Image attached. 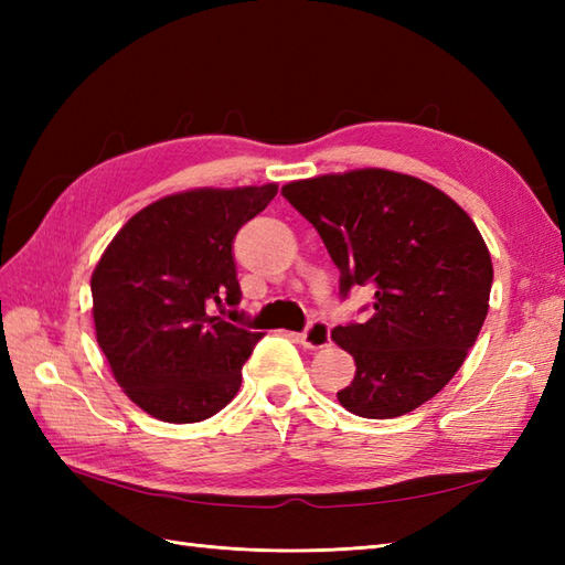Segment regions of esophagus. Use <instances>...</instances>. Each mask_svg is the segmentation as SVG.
I'll return each instance as SVG.
<instances>
[{
	"mask_svg": "<svg viewBox=\"0 0 565 565\" xmlns=\"http://www.w3.org/2000/svg\"><path fill=\"white\" fill-rule=\"evenodd\" d=\"M294 338L296 342H301L306 350H322V347L330 344V326L326 320H313L303 332L294 334Z\"/></svg>",
	"mask_w": 565,
	"mask_h": 565,
	"instance_id": "obj_1",
	"label": "esophagus"
}]
</instances>
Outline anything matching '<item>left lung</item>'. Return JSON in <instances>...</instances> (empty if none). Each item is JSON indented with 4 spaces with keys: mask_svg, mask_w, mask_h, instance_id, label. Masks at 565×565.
I'll return each mask as SVG.
<instances>
[{
    "mask_svg": "<svg viewBox=\"0 0 565 565\" xmlns=\"http://www.w3.org/2000/svg\"><path fill=\"white\" fill-rule=\"evenodd\" d=\"M340 269V294L374 284V316L332 330L354 356L347 411L391 419L447 386L488 316L493 262L459 203L423 179L376 170L281 186Z\"/></svg>",
    "mask_w": 565,
    "mask_h": 565,
    "instance_id": "obj_1",
    "label": "left lung"
}]
</instances>
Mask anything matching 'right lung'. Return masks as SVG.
I'll return each instance as SVG.
<instances>
[{
    "label": "right lung",
    "instance_id": "obj_1",
    "mask_svg": "<svg viewBox=\"0 0 565 565\" xmlns=\"http://www.w3.org/2000/svg\"><path fill=\"white\" fill-rule=\"evenodd\" d=\"M276 184L191 189L138 211L92 274L97 342L118 386L162 423H201L231 403L264 332L211 316L239 303L233 239Z\"/></svg>",
    "mask_w": 565,
    "mask_h": 565
}]
</instances>
